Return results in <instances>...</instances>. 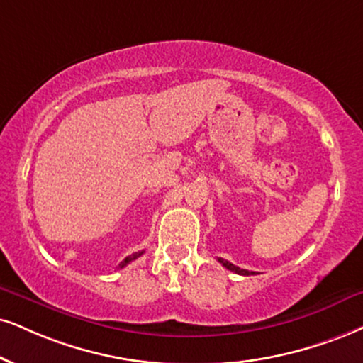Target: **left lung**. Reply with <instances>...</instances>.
I'll use <instances>...</instances> for the list:
<instances>
[{
    "instance_id": "obj_1",
    "label": "left lung",
    "mask_w": 363,
    "mask_h": 363,
    "mask_svg": "<svg viewBox=\"0 0 363 363\" xmlns=\"http://www.w3.org/2000/svg\"><path fill=\"white\" fill-rule=\"evenodd\" d=\"M218 262L222 264L223 267H227V269L229 271H232V272H235V274H240V276H250V274H256V272L254 271H247V269H240V267H237V266H234V264L232 262H229V261H225V259H222V257H218L217 259Z\"/></svg>"
}]
</instances>
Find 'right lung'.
<instances>
[{"instance_id": "right-lung-1", "label": "right lung", "mask_w": 363, "mask_h": 363, "mask_svg": "<svg viewBox=\"0 0 363 363\" xmlns=\"http://www.w3.org/2000/svg\"><path fill=\"white\" fill-rule=\"evenodd\" d=\"M143 252H145V250H140V252H134V254H131V256H128L126 259H124L123 262L119 264V267H124V266H128V264L131 262V261H134V259H138V257H140Z\"/></svg>"}]
</instances>
